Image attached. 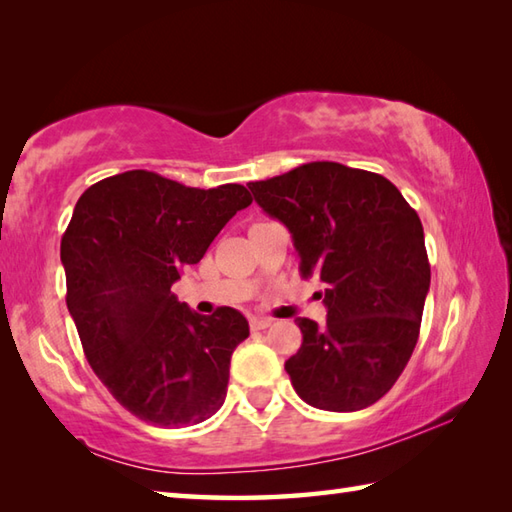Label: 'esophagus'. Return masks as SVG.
Returning <instances> with one entry per match:
<instances>
[{
	"mask_svg": "<svg viewBox=\"0 0 512 512\" xmlns=\"http://www.w3.org/2000/svg\"><path fill=\"white\" fill-rule=\"evenodd\" d=\"M270 325H273V319H268V317H253V319H250V328H253V330H266V328H270Z\"/></svg>",
	"mask_w": 512,
	"mask_h": 512,
	"instance_id": "esophagus-1",
	"label": "esophagus"
}]
</instances>
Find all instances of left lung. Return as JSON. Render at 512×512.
<instances>
[{"label": "left lung", "mask_w": 512, "mask_h": 512, "mask_svg": "<svg viewBox=\"0 0 512 512\" xmlns=\"http://www.w3.org/2000/svg\"><path fill=\"white\" fill-rule=\"evenodd\" d=\"M292 235L303 277L325 284V325L297 319L303 343L286 361L299 398L358 411L394 387L418 343L431 268L418 213L387 178L308 162L248 182Z\"/></svg>", "instance_id": "8db88e82"}]
</instances>
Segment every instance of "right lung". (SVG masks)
Returning a JSON list of instances; mask_svg holds the SVG:
<instances>
[{
	"instance_id": "add662e5",
	"label": "right lung",
	"mask_w": 512,
	"mask_h": 512,
	"mask_svg": "<svg viewBox=\"0 0 512 512\" xmlns=\"http://www.w3.org/2000/svg\"><path fill=\"white\" fill-rule=\"evenodd\" d=\"M250 202L242 184L195 189L145 169L76 202L61 237L65 303L94 374L136 418L187 427L224 405L248 321L233 308L204 317L171 286Z\"/></svg>"
}]
</instances>
